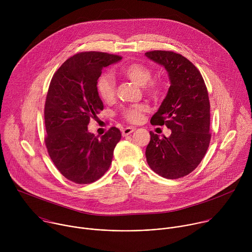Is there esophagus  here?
<instances>
[{"label":"esophagus","instance_id":"34e87169","mask_svg":"<svg viewBox=\"0 0 252 252\" xmlns=\"http://www.w3.org/2000/svg\"><path fill=\"white\" fill-rule=\"evenodd\" d=\"M135 130V127H131V126H127V127H126V128H124L123 129V136H126V135H128V134H130L131 132H133Z\"/></svg>","mask_w":252,"mask_h":252}]
</instances>
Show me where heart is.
Segmentation results:
<instances>
[{"label":"heart","instance_id":"obj_1","mask_svg":"<svg viewBox=\"0 0 252 252\" xmlns=\"http://www.w3.org/2000/svg\"><path fill=\"white\" fill-rule=\"evenodd\" d=\"M122 74L133 84L143 87L146 94L153 99L162 96L165 90V83L161 80H152V69L139 63H128L122 68ZM96 91L103 101H112L116 94V82L111 74H102L96 82ZM145 106H130L123 112V117L129 123L135 124L142 119Z\"/></svg>","mask_w":252,"mask_h":252}]
</instances>
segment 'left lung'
<instances>
[{
  "label": "left lung",
  "mask_w": 252,
  "mask_h": 252,
  "mask_svg": "<svg viewBox=\"0 0 252 252\" xmlns=\"http://www.w3.org/2000/svg\"><path fill=\"white\" fill-rule=\"evenodd\" d=\"M146 56L166 69L170 82L167 94L151 124L165 125L171 130L168 137L150 131L147 161L162 177H183L197 167L209 146L207 89L199 70L184 56L168 51H152Z\"/></svg>",
  "instance_id": "1"
}]
</instances>
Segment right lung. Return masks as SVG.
Segmentation results:
<instances>
[{
    "mask_svg": "<svg viewBox=\"0 0 252 252\" xmlns=\"http://www.w3.org/2000/svg\"><path fill=\"white\" fill-rule=\"evenodd\" d=\"M122 59L84 52L67 59L53 76L45 104V142L54 164L70 182L92 184L112 163L120 129L113 126L98 138L88 125L103 110L96 91L101 69Z\"/></svg>",
    "mask_w": 252,
    "mask_h": 252,
    "instance_id": "1",
    "label": "right lung"
}]
</instances>
